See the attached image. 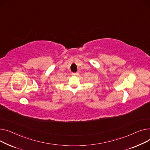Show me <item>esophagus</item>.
I'll list each match as a JSON object with an SVG mask.
<instances>
[{"mask_svg":"<svg viewBox=\"0 0 150 150\" xmlns=\"http://www.w3.org/2000/svg\"><path fill=\"white\" fill-rule=\"evenodd\" d=\"M79 74V73H72V75H73V76H77Z\"/></svg>","mask_w":150,"mask_h":150,"instance_id":"obj_1","label":"esophagus"}]
</instances>
